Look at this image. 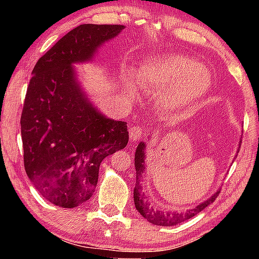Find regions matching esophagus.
<instances>
[{
	"label": "esophagus",
	"instance_id": "1",
	"mask_svg": "<svg viewBox=\"0 0 259 259\" xmlns=\"http://www.w3.org/2000/svg\"><path fill=\"white\" fill-rule=\"evenodd\" d=\"M143 136H144V131L143 128H140L139 126H132L130 128V139L132 143H136V141L140 140Z\"/></svg>",
	"mask_w": 259,
	"mask_h": 259
}]
</instances>
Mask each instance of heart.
Listing matches in <instances>:
<instances>
[{
	"mask_svg": "<svg viewBox=\"0 0 259 259\" xmlns=\"http://www.w3.org/2000/svg\"><path fill=\"white\" fill-rule=\"evenodd\" d=\"M137 80L146 90L160 91L157 102L168 112L196 104L212 84L210 70L198 60L182 54H164L145 60L137 70ZM127 90L132 94L138 92L132 77H127Z\"/></svg>",
	"mask_w": 259,
	"mask_h": 259,
	"instance_id": "heart-1",
	"label": "heart"
}]
</instances>
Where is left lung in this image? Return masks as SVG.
<instances>
[{
	"mask_svg": "<svg viewBox=\"0 0 259 259\" xmlns=\"http://www.w3.org/2000/svg\"><path fill=\"white\" fill-rule=\"evenodd\" d=\"M145 150H146V144L140 143L138 145L136 155H134V166H136L137 171V183L136 187H134V205L138 212L143 215L145 219H147L148 222L152 223L154 225H160V226H172L177 225L179 223H183L187 221V219L194 217V215L199 213L204 210L205 207H207L208 205L213 203L215 198L219 194V191H217L213 196L208 198L207 200L200 203L198 206L191 210H186L185 212L183 211H161L158 208H154L152 205L146 200V198L143 193H141V186H140V180L139 178L145 171Z\"/></svg>",
	"mask_w": 259,
	"mask_h": 259,
	"instance_id": "1",
	"label": "left lung"
}]
</instances>
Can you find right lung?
<instances>
[{"label": "right lung", "instance_id": "add662e5", "mask_svg": "<svg viewBox=\"0 0 259 259\" xmlns=\"http://www.w3.org/2000/svg\"><path fill=\"white\" fill-rule=\"evenodd\" d=\"M125 26L80 24L42 55L33 69L21 115L28 178L46 199L73 208L92 197L101 161L128 143L125 121L99 112L76 79L87 62Z\"/></svg>", "mask_w": 259, "mask_h": 259}]
</instances>
